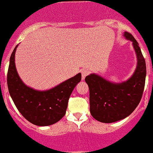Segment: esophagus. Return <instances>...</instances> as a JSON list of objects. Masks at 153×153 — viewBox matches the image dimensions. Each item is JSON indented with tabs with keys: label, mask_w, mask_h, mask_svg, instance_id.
I'll return each mask as SVG.
<instances>
[{
	"label": "esophagus",
	"mask_w": 153,
	"mask_h": 153,
	"mask_svg": "<svg viewBox=\"0 0 153 153\" xmlns=\"http://www.w3.org/2000/svg\"><path fill=\"white\" fill-rule=\"evenodd\" d=\"M81 72H82V80L85 79V77H86L87 75H88L89 73H90V71H89V70L87 69V68H84V69H82V71H81Z\"/></svg>",
	"instance_id": "esophagus-1"
}]
</instances>
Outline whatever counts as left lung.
<instances>
[{
    "instance_id": "obj_1",
    "label": "left lung",
    "mask_w": 153,
    "mask_h": 153,
    "mask_svg": "<svg viewBox=\"0 0 153 153\" xmlns=\"http://www.w3.org/2000/svg\"><path fill=\"white\" fill-rule=\"evenodd\" d=\"M124 36L133 42L137 54V68L131 78L122 83H113L96 74L85 78L90 92L91 114L101 123H114L130 115L143 93L146 75L145 59L134 37L127 32Z\"/></svg>"
}]
</instances>
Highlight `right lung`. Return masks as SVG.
Masks as SVG:
<instances>
[{"label":"right lung","instance_id":"1","mask_svg":"<svg viewBox=\"0 0 153 153\" xmlns=\"http://www.w3.org/2000/svg\"><path fill=\"white\" fill-rule=\"evenodd\" d=\"M17 46L10 56L7 71L10 95L16 108L29 122L40 126L54 124L65 116L68 99L82 80V74H77L49 90H35L23 83L16 71L15 52Z\"/></svg>","mask_w":153,"mask_h":153}]
</instances>
